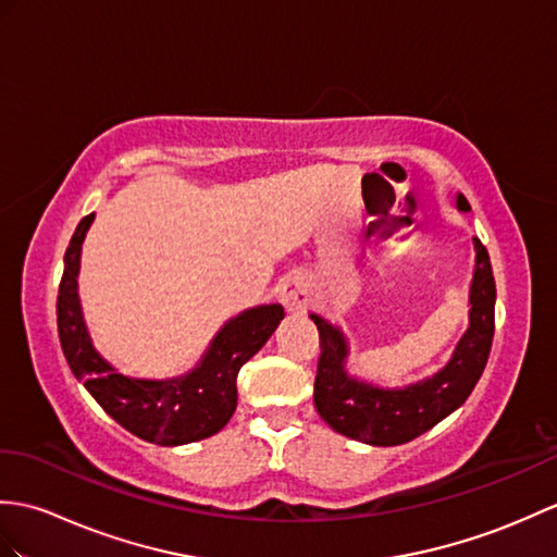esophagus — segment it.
<instances>
[{"instance_id": "1", "label": "esophagus", "mask_w": 557, "mask_h": 557, "mask_svg": "<svg viewBox=\"0 0 557 557\" xmlns=\"http://www.w3.org/2000/svg\"><path fill=\"white\" fill-rule=\"evenodd\" d=\"M282 306L294 315H304L306 310L313 306V284L304 275H292L284 280L280 289Z\"/></svg>"}]
</instances>
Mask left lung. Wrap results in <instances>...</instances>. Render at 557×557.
<instances>
[{"label":"left lung","mask_w":557,"mask_h":557,"mask_svg":"<svg viewBox=\"0 0 557 557\" xmlns=\"http://www.w3.org/2000/svg\"><path fill=\"white\" fill-rule=\"evenodd\" d=\"M458 209L468 211V199L458 194ZM496 282L488 251L474 237V273L470 284V327L462 334L454 356L432 377L404 389L356 380L346 372L348 344L339 327L310 313L320 332V360L313 400L320 418L334 432L370 446H398L432 430L460 408L480 382L494 342Z\"/></svg>","instance_id":"left-lung-1"}]
</instances>
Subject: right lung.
<instances>
[{
	"label": "right lung",
	"mask_w": 557,
	"mask_h": 557,
	"mask_svg": "<svg viewBox=\"0 0 557 557\" xmlns=\"http://www.w3.org/2000/svg\"><path fill=\"white\" fill-rule=\"evenodd\" d=\"M95 213L77 223L63 256V277L57 296V325L63 356L85 389L127 432L159 446L191 444L213 436L237 408V374L261 351L284 318L280 304L256 306L227 320L199 366L173 380H135L107 363L89 339L77 299L83 239Z\"/></svg>",
	"instance_id": "obj_1"
}]
</instances>
